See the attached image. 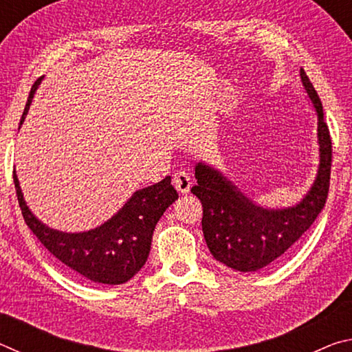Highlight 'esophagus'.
Returning <instances> with one entry per match:
<instances>
[{
    "label": "esophagus",
    "instance_id": "34e87169",
    "mask_svg": "<svg viewBox=\"0 0 352 352\" xmlns=\"http://www.w3.org/2000/svg\"><path fill=\"white\" fill-rule=\"evenodd\" d=\"M172 183H174V186L178 192L188 194L190 190V184H192V178H190L188 172L180 170V172H177L174 178H172Z\"/></svg>",
    "mask_w": 352,
    "mask_h": 352
}]
</instances>
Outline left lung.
<instances>
[{
	"label": "left lung",
	"mask_w": 352,
	"mask_h": 352,
	"mask_svg": "<svg viewBox=\"0 0 352 352\" xmlns=\"http://www.w3.org/2000/svg\"><path fill=\"white\" fill-rule=\"evenodd\" d=\"M300 77L317 115L318 169L311 189L296 205L267 208L247 197L214 166L195 164L197 184L190 192L204 206L201 230L214 259L237 272H258L283 261L292 245L311 228L324 208L329 190L332 142L323 105L305 69Z\"/></svg>",
	"instance_id": "obj_1"
}]
</instances>
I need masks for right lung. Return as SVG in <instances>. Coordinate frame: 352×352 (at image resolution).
<instances>
[{"instance_id":"add662e5","label":"right lung","mask_w":352,"mask_h":352,"mask_svg":"<svg viewBox=\"0 0 352 352\" xmlns=\"http://www.w3.org/2000/svg\"><path fill=\"white\" fill-rule=\"evenodd\" d=\"M40 83L41 77L29 93L20 127ZM14 183L25 222L47 252L82 278L107 285L127 283L141 270L151 252L155 225L178 199L170 177H166L152 186L135 190L116 214L96 228L67 233L47 226L29 210L15 170Z\"/></svg>"}]
</instances>
